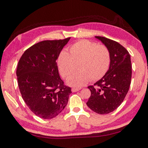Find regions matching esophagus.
Segmentation results:
<instances>
[{"label": "esophagus", "instance_id": "obj_1", "mask_svg": "<svg viewBox=\"0 0 148 148\" xmlns=\"http://www.w3.org/2000/svg\"><path fill=\"white\" fill-rule=\"evenodd\" d=\"M81 88H76V87H73V88H72V92H77V91L81 90Z\"/></svg>", "mask_w": 148, "mask_h": 148}]
</instances>
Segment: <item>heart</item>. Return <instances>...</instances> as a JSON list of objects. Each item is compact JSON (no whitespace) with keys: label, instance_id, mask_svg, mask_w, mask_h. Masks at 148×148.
Listing matches in <instances>:
<instances>
[{"label":"heart","instance_id":"b5f03b06","mask_svg":"<svg viewBox=\"0 0 148 148\" xmlns=\"http://www.w3.org/2000/svg\"><path fill=\"white\" fill-rule=\"evenodd\" d=\"M111 62L109 50L103 45L81 40L70 48V53L63 50L58 58V66L63 77L73 73L77 63L79 71L67 79V83L74 87H82L88 80L100 79L109 69Z\"/></svg>","mask_w":148,"mask_h":148}]
</instances>
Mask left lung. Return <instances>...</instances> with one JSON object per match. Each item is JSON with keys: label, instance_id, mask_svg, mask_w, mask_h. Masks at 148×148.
Returning a JSON list of instances; mask_svg holds the SVG:
<instances>
[{"label": "left lung", "instance_id": "1", "mask_svg": "<svg viewBox=\"0 0 148 148\" xmlns=\"http://www.w3.org/2000/svg\"><path fill=\"white\" fill-rule=\"evenodd\" d=\"M106 46L111 54L109 70L94 85L88 86L91 95L87 106L98 114L111 112L124 100L131 79V57L122 45L106 37L95 36Z\"/></svg>", "mask_w": 148, "mask_h": 148}]
</instances>
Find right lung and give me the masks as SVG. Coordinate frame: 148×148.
I'll list each match as a JSON object with an SVG mask.
<instances>
[{
	"label": "right lung",
	"mask_w": 148,
	"mask_h": 148,
	"mask_svg": "<svg viewBox=\"0 0 148 148\" xmlns=\"http://www.w3.org/2000/svg\"><path fill=\"white\" fill-rule=\"evenodd\" d=\"M71 37L47 40L28 48L18 63V85L29 109L41 119H51L63 111L72 93L64 85L56 63Z\"/></svg>",
	"instance_id": "obj_1"
}]
</instances>
